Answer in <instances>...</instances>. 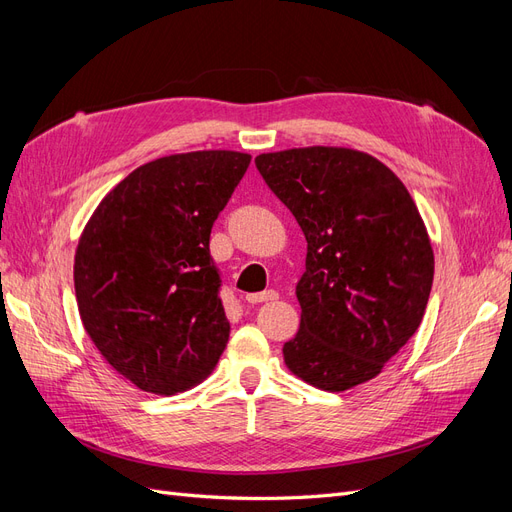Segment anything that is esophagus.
<instances>
[{
	"mask_svg": "<svg viewBox=\"0 0 512 512\" xmlns=\"http://www.w3.org/2000/svg\"><path fill=\"white\" fill-rule=\"evenodd\" d=\"M277 299V292L275 290H265V292H256V294H247L245 301L247 303H267Z\"/></svg>",
	"mask_w": 512,
	"mask_h": 512,
	"instance_id": "34e87169",
	"label": "esophagus"
}]
</instances>
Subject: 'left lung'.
I'll list each match as a JSON object with an SVG mask.
<instances>
[{
    "label": "left lung",
    "mask_w": 512,
    "mask_h": 512,
    "mask_svg": "<svg viewBox=\"0 0 512 512\" xmlns=\"http://www.w3.org/2000/svg\"><path fill=\"white\" fill-rule=\"evenodd\" d=\"M256 168L307 241L286 367L331 393L376 378L416 333L433 282L431 241L406 185L348 147L260 153Z\"/></svg>",
    "instance_id": "obj_1"
}]
</instances>
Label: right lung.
<instances>
[{"label": "right lung", "instance_id": "1", "mask_svg": "<svg viewBox=\"0 0 512 512\" xmlns=\"http://www.w3.org/2000/svg\"><path fill=\"white\" fill-rule=\"evenodd\" d=\"M250 160L207 149L147 162L100 200L81 232L74 290L83 327L141 391L183 393L220 361L230 324L209 235Z\"/></svg>", "mask_w": 512, "mask_h": 512}]
</instances>
